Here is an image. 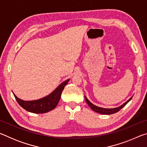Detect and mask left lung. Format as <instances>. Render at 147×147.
Returning <instances> with one entry per match:
<instances>
[{
    "label": "left lung",
    "instance_id": "left-lung-1",
    "mask_svg": "<svg viewBox=\"0 0 147 147\" xmlns=\"http://www.w3.org/2000/svg\"><path fill=\"white\" fill-rule=\"evenodd\" d=\"M132 98V96L128 100H127L126 102L125 103H124L123 104H122L121 106H120L119 107H117V108H110V109H108V108H100V107H98L95 105H94V104H92L90 101H89V100L88 98H87L86 96H85V100L86 101L87 104H88V106L90 107V108L93 109V111H96V112L99 113L100 114H104V115H110V114H113V113H115L118 112V111L120 110L121 109H122L123 108V107L126 105V104H127L129 101H130L131 99Z\"/></svg>",
    "mask_w": 147,
    "mask_h": 147
}]
</instances>
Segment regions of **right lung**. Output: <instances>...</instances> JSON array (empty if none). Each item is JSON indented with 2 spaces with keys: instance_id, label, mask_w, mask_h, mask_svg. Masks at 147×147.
<instances>
[{
  "instance_id": "obj_1",
  "label": "right lung",
  "mask_w": 147,
  "mask_h": 147,
  "mask_svg": "<svg viewBox=\"0 0 147 147\" xmlns=\"http://www.w3.org/2000/svg\"><path fill=\"white\" fill-rule=\"evenodd\" d=\"M69 81V80H67L61 83L53 93L39 100L24 101L19 98L15 94L13 95L19 105L26 111L35 113H47L53 110L58 105L62 91Z\"/></svg>"
}]
</instances>
